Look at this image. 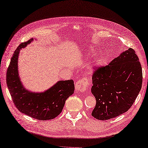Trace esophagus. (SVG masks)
Instances as JSON below:
<instances>
[{
    "label": "esophagus",
    "instance_id": "1",
    "mask_svg": "<svg viewBox=\"0 0 148 148\" xmlns=\"http://www.w3.org/2000/svg\"><path fill=\"white\" fill-rule=\"evenodd\" d=\"M88 85V80L86 78H82L77 82L75 84V89L78 92H84L86 90Z\"/></svg>",
    "mask_w": 148,
    "mask_h": 148
}]
</instances>
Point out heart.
Listing matches in <instances>:
<instances>
[{
    "label": "heart",
    "mask_w": 148,
    "mask_h": 148,
    "mask_svg": "<svg viewBox=\"0 0 148 148\" xmlns=\"http://www.w3.org/2000/svg\"><path fill=\"white\" fill-rule=\"evenodd\" d=\"M91 70H92V69H90V71H91Z\"/></svg>",
    "instance_id": "heart-1"
}]
</instances>
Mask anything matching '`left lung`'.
I'll return each instance as SVG.
<instances>
[{"label": "left lung", "mask_w": 148, "mask_h": 148, "mask_svg": "<svg viewBox=\"0 0 148 148\" xmlns=\"http://www.w3.org/2000/svg\"><path fill=\"white\" fill-rule=\"evenodd\" d=\"M143 72L139 58L129 48L109 64L95 68L91 92L96 99L92 116L106 121L127 112L142 87Z\"/></svg>", "instance_id": "left-lung-1"}]
</instances>
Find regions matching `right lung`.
I'll list each match as a JSON object with an SVG mask.
<instances>
[{
    "instance_id": "1",
    "label": "right lung",
    "mask_w": 148,
    "mask_h": 148,
    "mask_svg": "<svg viewBox=\"0 0 148 148\" xmlns=\"http://www.w3.org/2000/svg\"><path fill=\"white\" fill-rule=\"evenodd\" d=\"M33 40L21 43L14 53L7 71L6 82L12 101L21 112L38 120H50L62 112L66 99L74 92V82L61 80L42 93L25 89L18 73L19 51Z\"/></svg>"
}]
</instances>
